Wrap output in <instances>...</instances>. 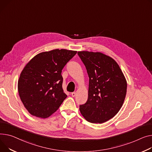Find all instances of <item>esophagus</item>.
Returning a JSON list of instances; mask_svg holds the SVG:
<instances>
[{
  "instance_id": "34e87169",
  "label": "esophagus",
  "mask_w": 152,
  "mask_h": 152,
  "mask_svg": "<svg viewBox=\"0 0 152 152\" xmlns=\"http://www.w3.org/2000/svg\"><path fill=\"white\" fill-rule=\"evenodd\" d=\"M76 92H72V94H71V95H72V96H73V97H75V96H76Z\"/></svg>"
}]
</instances>
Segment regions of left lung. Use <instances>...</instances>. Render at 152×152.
I'll list each match as a JSON object with an SVG mask.
<instances>
[{
	"instance_id": "1",
	"label": "left lung",
	"mask_w": 152,
	"mask_h": 152,
	"mask_svg": "<svg viewBox=\"0 0 152 152\" xmlns=\"http://www.w3.org/2000/svg\"><path fill=\"white\" fill-rule=\"evenodd\" d=\"M89 77L86 103L80 113L90 123L102 124L114 117L122 107L126 94L125 77L117 63L101 53L79 51Z\"/></svg>"
}]
</instances>
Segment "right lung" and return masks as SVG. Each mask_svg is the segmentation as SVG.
Returning a JSON list of instances; mask_svg holds the SVG:
<instances>
[{
	"label": "right lung",
	"instance_id": "1",
	"mask_svg": "<svg viewBox=\"0 0 152 152\" xmlns=\"http://www.w3.org/2000/svg\"><path fill=\"white\" fill-rule=\"evenodd\" d=\"M77 51L54 49L35 56L20 75L18 88L24 107L32 115L47 118L62 104L67 95L61 75Z\"/></svg>",
	"mask_w": 152,
	"mask_h": 152
}]
</instances>
